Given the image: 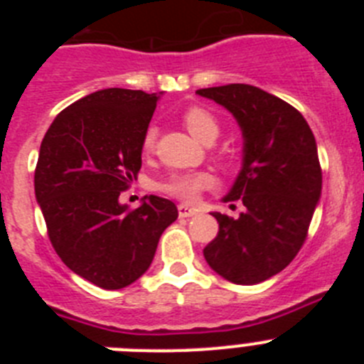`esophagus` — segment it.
Listing matches in <instances>:
<instances>
[{"instance_id": "obj_1", "label": "esophagus", "mask_w": 364, "mask_h": 364, "mask_svg": "<svg viewBox=\"0 0 364 364\" xmlns=\"http://www.w3.org/2000/svg\"><path fill=\"white\" fill-rule=\"evenodd\" d=\"M178 215H180V218H188V217H193V215H197V210L189 208L188 204H180L178 205Z\"/></svg>"}]
</instances>
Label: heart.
Segmentation results:
<instances>
[{
  "label": "heart",
  "instance_id": "obj_1",
  "mask_svg": "<svg viewBox=\"0 0 364 364\" xmlns=\"http://www.w3.org/2000/svg\"><path fill=\"white\" fill-rule=\"evenodd\" d=\"M182 124L186 125V129L193 136L202 140V142L215 140L218 134V120L215 118L213 112H210L205 107H200V105H189L188 109H184V112H182ZM154 140H156V129L151 125V127L144 131L140 151L144 154L153 153ZM213 184V175L205 171L173 173L160 184V191L184 202H193L200 195V191L210 189Z\"/></svg>",
  "mask_w": 364,
  "mask_h": 364
}]
</instances>
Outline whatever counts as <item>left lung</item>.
Listing matches in <instances>:
<instances>
[{
	"mask_svg": "<svg viewBox=\"0 0 364 364\" xmlns=\"http://www.w3.org/2000/svg\"><path fill=\"white\" fill-rule=\"evenodd\" d=\"M224 105L244 134V166L226 202L246 208L239 218L213 213L218 233L204 247L211 269L235 284H259L290 264L308 237L321 197L317 144L301 112L246 83L198 89Z\"/></svg>",
	"mask_w": 364,
	"mask_h": 364,
	"instance_id": "obj_1",
	"label": "left lung"
}]
</instances>
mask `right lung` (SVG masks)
<instances>
[{
    "label": "right lung",
    "mask_w": 364,
    "mask_h": 364,
    "mask_svg": "<svg viewBox=\"0 0 364 364\" xmlns=\"http://www.w3.org/2000/svg\"><path fill=\"white\" fill-rule=\"evenodd\" d=\"M156 95L104 89L63 109L41 140L34 191L54 252L67 268L104 290H120L146 273L160 235L178 210L149 197L118 204L142 167L144 131Z\"/></svg>",
    "instance_id": "obj_1"
}]
</instances>
